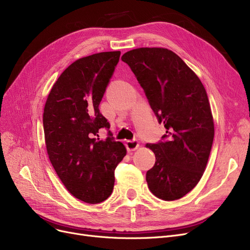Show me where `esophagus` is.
Wrapping results in <instances>:
<instances>
[{
    "label": "esophagus",
    "instance_id": "obj_1",
    "mask_svg": "<svg viewBox=\"0 0 250 250\" xmlns=\"http://www.w3.org/2000/svg\"><path fill=\"white\" fill-rule=\"evenodd\" d=\"M125 147L127 149V151H135L139 148V142L137 140H133V141H127L125 143Z\"/></svg>",
    "mask_w": 250,
    "mask_h": 250
}]
</instances>
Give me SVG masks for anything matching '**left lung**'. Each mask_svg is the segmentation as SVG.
<instances>
[{"label":"left lung","instance_id":"obj_1","mask_svg":"<svg viewBox=\"0 0 250 250\" xmlns=\"http://www.w3.org/2000/svg\"><path fill=\"white\" fill-rule=\"evenodd\" d=\"M137 77L158 122L164 142L146 144L155 154L146 180L151 192L175 201L201 180L214 140V120L200 78L173 51L140 47L122 57Z\"/></svg>","mask_w":250,"mask_h":250}]
</instances>
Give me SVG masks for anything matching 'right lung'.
Here are the masks:
<instances>
[{"instance_id": "right-lung-1", "label": "right lung", "mask_w": 250, "mask_h": 250, "mask_svg": "<svg viewBox=\"0 0 250 250\" xmlns=\"http://www.w3.org/2000/svg\"><path fill=\"white\" fill-rule=\"evenodd\" d=\"M121 51H105L75 61L52 86L43 111L48 158L64 188L75 198L98 204L111 194L114 170L126 154L111 135L100 140L110 125L99 111Z\"/></svg>"}]
</instances>
